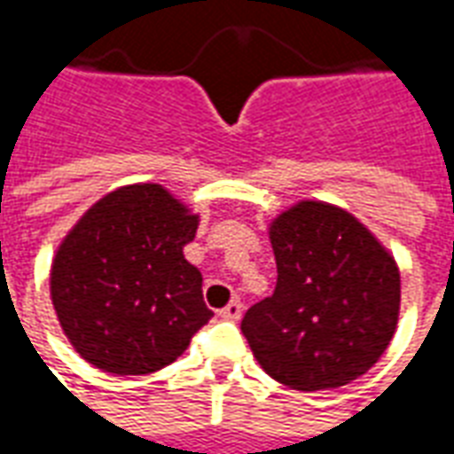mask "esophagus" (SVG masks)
<instances>
[{
  "instance_id": "obj_1",
  "label": "esophagus",
  "mask_w": 454,
  "mask_h": 454,
  "mask_svg": "<svg viewBox=\"0 0 454 454\" xmlns=\"http://www.w3.org/2000/svg\"><path fill=\"white\" fill-rule=\"evenodd\" d=\"M218 316H221V318H228V321H238V318L243 316V304H240L238 299H233L231 304H226L218 311Z\"/></svg>"
}]
</instances>
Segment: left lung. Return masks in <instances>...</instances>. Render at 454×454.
Wrapping results in <instances>:
<instances>
[{
	"mask_svg": "<svg viewBox=\"0 0 454 454\" xmlns=\"http://www.w3.org/2000/svg\"><path fill=\"white\" fill-rule=\"evenodd\" d=\"M270 240L275 292L240 324L253 355L292 389L350 384L380 360L399 321L394 257L352 214L324 201L277 216Z\"/></svg>",
	"mask_w": 454,
	"mask_h": 454,
	"instance_id": "1",
	"label": "left lung"
}]
</instances>
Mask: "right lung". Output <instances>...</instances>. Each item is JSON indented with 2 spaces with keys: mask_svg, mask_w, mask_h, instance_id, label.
I'll return each instance as SVG.
<instances>
[{
  "mask_svg": "<svg viewBox=\"0 0 454 454\" xmlns=\"http://www.w3.org/2000/svg\"><path fill=\"white\" fill-rule=\"evenodd\" d=\"M192 216L160 184L99 199L58 250L51 294L74 350L112 374H150L187 350L211 311L182 247Z\"/></svg>",
  "mask_w": 454,
  "mask_h": 454,
  "instance_id": "right-lung-1",
  "label": "right lung"
}]
</instances>
